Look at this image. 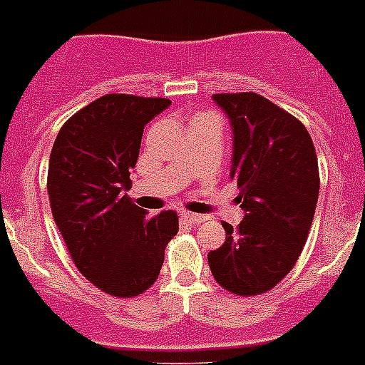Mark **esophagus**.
I'll return each mask as SVG.
<instances>
[{
  "instance_id": "1",
  "label": "esophagus",
  "mask_w": 365,
  "mask_h": 365,
  "mask_svg": "<svg viewBox=\"0 0 365 365\" xmlns=\"http://www.w3.org/2000/svg\"><path fill=\"white\" fill-rule=\"evenodd\" d=\"M182 218H185V220H188L190 224H201L207 220L205 215H196V212H188V211L182 212Z\"/></svg>"
}]
</instances>
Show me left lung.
<instances>
[{"instance_id":"8db88e82","label":"left lung","mask_w":365,"mask_h":365,"mask_svg":"<svg viewBox=\"0 0 365 365\" xmlns=\"http://www.w3.org/2000/svg\"><path fill=\"white\" fill-rule=\"evenodd\" d=\"M232 128V169L245 211L207 255L212 277L237 296H256L288 275L307 241L319 201V162L298 118L255 92L215 94Z\"/></svg>"}]
</instances>
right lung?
Wrapping results in <instances>:
<instances>
[{
	"mask_svg": "<svg viewBox=\"0 0 365 365\" xmlns=\"http://www.w3.org/2000/svg\"><path fill=\"white\" fill-rule=\"evenodd\" d=\"M169 105L165 98L101 96L63 124L52 147L46 188L56 226L78 271L110 296L145 292L179 232L177 212L148 217L126 194L143 130Z\"/></svg>",
	"mask_w": 365,
	"mask_h": 365,
	"instance_id": "obj_1",
	"label": "right lung"
}]
</instances>
